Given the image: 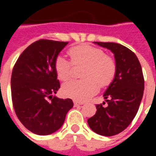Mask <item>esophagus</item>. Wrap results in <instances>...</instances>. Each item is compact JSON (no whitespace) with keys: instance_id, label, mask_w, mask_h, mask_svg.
<instances>
[{"instance_id":"1","label":"esophagus","mask_w":156,"mask_h":156,"mask_svg":"<svg viewBox=\"0 0 156 156\" xmlns=\"http://www.w3.org/2000/svg\"><path fill=\"white\" fill-rule=\"evenodd\" d=\"M74 104H75V106H80V105L83 104V102H79V101H74Z\"/></svg>"}]
</instances>
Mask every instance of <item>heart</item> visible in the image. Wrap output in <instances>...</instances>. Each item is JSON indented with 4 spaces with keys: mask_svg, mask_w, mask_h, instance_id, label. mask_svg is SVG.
<instances>
[{
    "mask_svg": "<svg viewBox=\"0 0 156 156\" xmlns=\"http://www.w3.org/2000/svg\"><path fill=\"white\" fill-rule=\"evenodd\" d=\"M73 64H86L82 80H72L62 86V93L72 99L83 101L97 93L99 84L108 85L116 73V64L113 58L105 55L99 48L84 44L73 47L69 50ZM55 70L59 80L65 81L71 75L70 64L63 56H58L55 62Z\"/></svg>",
    "mask_w": 156,
    "mask_h": 156,
    "instance_id": "b5f03b06",
    "label": "heart"
}]
</instances>
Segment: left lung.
Segmentation results:
<instances>
[{
  "mask_svg": "<svg viewBox=\"0 0 156 156\" xmlns=\"http://www.w3.org/2000/svg\"><path fill=\"white\" fill-rule=\"evenodd\" d=\"M94 44L109 49L115 56L116 73L103 94L105 101L96 105L95 115L87 119L89 128L96 134L112 136L122 132L137 114L144 91L141 66L135 53L115 42Z\"/></svg>",
  "mask_w": 156,
  "mask_h": 156,
  "instance_id": "left-lung-1",
  "label": "left lung"
}]
</instances>
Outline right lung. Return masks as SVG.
Masks as SVG:
<instances>
[{
    "mask_svg": "<svg viewBox=\"0 0 156 156\" xmlns=\"http://www.w3.org/2000/svg\"><path fill=\"white\" fill-rule=\"evenodd\" d=\"M68 42L39 40L18 58L11 76V94L15 114L34 134L55 133L74 106L71 99L55 96L60 82L55 62Z\"/></svg>",
    "mask_w": 156,
    "mask_h": 156,
    "instance_id": "1",
    "label": "right lung"
}]
</instances>
